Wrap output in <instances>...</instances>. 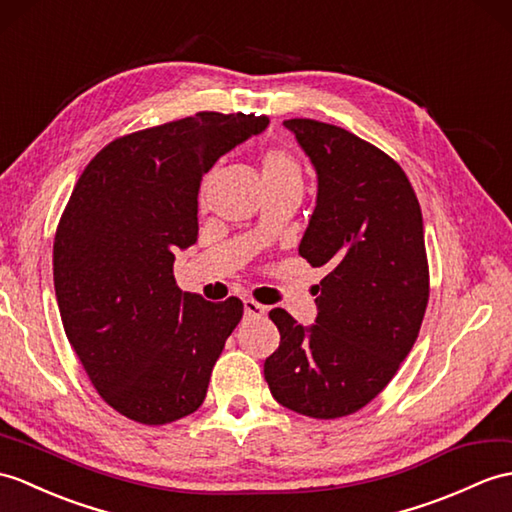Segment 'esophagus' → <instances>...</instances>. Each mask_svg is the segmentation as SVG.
I'll list each match as a JSON object with an SVG mask.
<instances>
[{
	"label": "esophagus",
	"mask_w": 512,
	"mask_h": 512,
	"mask_svg": "<svg viewBox=\"0 0 512 512\" xmlns=\"http://www.w3.org/2000/svg\"><path fill=\"white\" fill-rule=\"evenodd\" d=\"M244 312L248 318H261L266 314V307L257 303L255 299H244Z\"/></svg>",
	"instance_id": "esophagus-1"
}]
</instances>
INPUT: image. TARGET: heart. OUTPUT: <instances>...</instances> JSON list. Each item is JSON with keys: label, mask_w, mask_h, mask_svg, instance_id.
<instances>
[{"label": "heart", "mask_w": 512, "mask_h": 512, "mask_svg": "<svg viewBox=\"0 0 512 512\" xmlns=\"http://www.w3.org/2000/svg\"><path fill=\"white\" fill-rule=\"evenodd\" d=\"M261 176L264 183H283V181H301V165L290 150L281 146H268L259 154Z\"/></svg>", "instance_id": "obj_1"}]
</instances>
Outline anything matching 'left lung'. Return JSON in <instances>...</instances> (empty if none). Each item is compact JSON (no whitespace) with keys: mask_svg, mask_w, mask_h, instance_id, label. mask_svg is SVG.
I'll return each instance as SVG.
<instances>
[{"mask_svg":"<svg viewBox=\"0 0 512 512\" xmlns=\"http://www.w3.org/2000/svg\"><path fill=\"white\" fill-rule=\"evenodd\" d=\"M318 174L299 253L329 272L316 325L277 307L279 349L264 364L281 406L312 419L358 412L382 392L419 338L430 299L423 216L401 165L340 126L283 122Z\"/></svg>","mask_w":512,"mask_h":512,"instance_id":"obj_1","label":"left lung"}]
</instances>
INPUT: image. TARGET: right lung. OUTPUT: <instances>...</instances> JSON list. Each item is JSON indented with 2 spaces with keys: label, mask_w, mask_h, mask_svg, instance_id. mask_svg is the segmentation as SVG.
Wrapping results in <instances>:
<instances>
[{
  "label": "right lung",
  "mask_w": 512,
  "mask_h": 512,
  "mask_svg": "<svg viewBox=\"0 0 512 512\" xmlns=\"http://www.w3.org/2000/svg\"><path fill=\"white\" fill-rule=\"evenodd\" d=\"M266 115L200 111L113 139L80 174L54 235V290L71 349L113 410L187 417L240 323L235 296L181 292L174 251L198 237L200 181Z\"/></svg>",
  "instance_id": "1"
}]
</instances>
